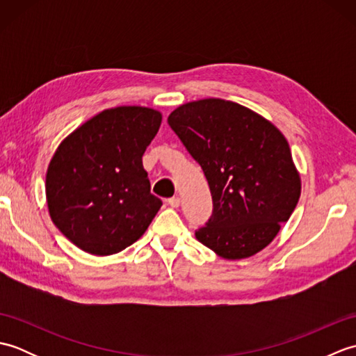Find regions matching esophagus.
Wrapping results in <instances>:
<instances>
[{
  "mask_svg": "<svg viewBox=\"0 0 356 356\" xmlns=\"http://www.w3.org/2000/svg\"><path fill=\"white\" fill-rule=\"evenodd\" d=\"M168 205H170L171 208H179L180 199H179V197H171V199H168Z\"/></svg>",
  "mask_w": 356,
  "mask_h": 356,
  "instance_id": "1",
  "label": "esophagus"
}]
</instances>
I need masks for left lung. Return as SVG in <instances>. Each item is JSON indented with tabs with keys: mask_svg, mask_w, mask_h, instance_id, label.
I'll return each instance as SVG.
<instances>
[{
	"mask_svg": "<svg viewBox=\"0 0 356 356\" xmlns=\"http://www.w3.org/2000/svg\"><path fill=\"white\" fill-rule=\"evenodd\" d=\"M168 124L202 166L213 195V214L195 238L226 260L260 252L289 220L301 193L282 131L243 105L216 97L180 105Z\"/></svg>",
	"mask_w": 356,
	"mask_h": 356,
	"instance_id": "1",
	"label": "left lung"
}]
</instances>
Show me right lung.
<instances>
[{"instance_id":"add662e5","label":"right lung","mask_w":356,"mask_h":356,"mask_svg":"<svg viewBox=\"0 0 356 356\" xmlns=\"http://www.w3.org/2000/svg\"><path fill=\"white\" fill-rule=\"evenodd\" d=\"M162 115L147 107L104 110L53 154L45 195L53 223L82 251L111 255L133 245L162 207L142 156Z\"/></svg>"}]
</instances>
